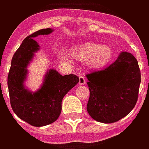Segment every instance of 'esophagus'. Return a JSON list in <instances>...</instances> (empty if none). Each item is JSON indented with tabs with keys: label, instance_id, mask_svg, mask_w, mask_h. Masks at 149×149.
Returning <instances> with one entry per match:
<instances>
[{
	"label": "esophagus",
	"instance_id": "obj_1",
	"mask_svg": "<svg viewBox=\"0 0 149 149\" xmlns=\"http://www.w3.org/2000/svg\"><path fill=\"white\" fill-rule=\"evenodd\" d=\"M79 85H85L86 83V79L84 77V76H82V75H79Z\"/></svg>",
	"mask_w": 149,
	"mask_h": 149
}]
</instances>
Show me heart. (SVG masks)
I'll use <instances>...</instances> for the list:
<instances>
[{
	"instance_id": "obj_1",
	"label": "heart",
	"mask_w": 149,
	"mask_h": 149,
	"mask_svg": "<svg viewBox=\"0 0 149 149\" xmlns=\"http://www.w3.org/2000/svg\"><path fill=\"white\" fill-rule=\"evenodd\" d=\"M70 55L79 61H86L88 67L97 70L107 66L111 61L113 49L111 45L86 42L73 46L70 49ZM58 56L63 62H71L70 54L63 50L59 51Z\"/></svg>"
}]
</instances>
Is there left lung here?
Returning a JSON list of instances; mask_svg holds the SVG:
<instances>
[{
	"label": "left lung",
	"instance_id": "8db88e82",
	"mask_svg": "<svg viewBox=\"0 0 149 149\" xmlns=\"http://www.w3.org/2000/svg\"><path fill=\"white\" fill-rule=\"evenodd\" d=\"M90 98L87 111L94 120L112 123L129 114L138 98L141 73L138 60L123 52L105 70L86 74Z\"/></svg>",
	"mask_w": 149,
	"mask_h": 149
}]
</instances>
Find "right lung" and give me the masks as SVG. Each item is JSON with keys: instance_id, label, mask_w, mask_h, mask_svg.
I'll return each mask as SVG.
<instances>
[{"instance_id": "1", "label": "right lung", "mask_w": 149, "mask_h": 149, "mask_svg": "<svg viewBox=\"0 0 149 149\" xmlns=\"http://www.w3.org/2000/svg\"><path fill=\"white\" fill-rule=\"evenodd\" d=\"M54 30L45 28L27 36L11 59L7 85L11 106L15 114L33 127H43L58 118L62 110V100L79 82L74 74L61 75L55 70L47 72L43 84L38 91L32 92L24 86L26 67L32 61L39 45L33 39L39 35H48Z\"/></svg>"}]
</instances>
